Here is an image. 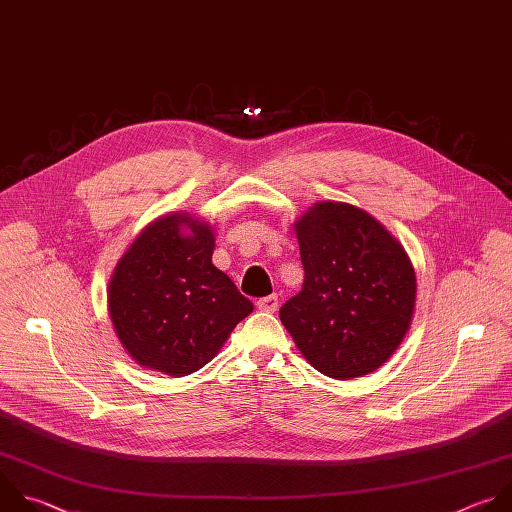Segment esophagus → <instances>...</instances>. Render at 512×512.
I'll return each instance as SVG.
<instances>
[{"instance_id":"obj_1","label":"esophagus","mask_w":512,"mask_h":512,"mask_svg":"<svg viewBox=\"0 0 512 512\" xmlns=\"http://www.w3.org/2000/svg\"><path fill=\"white\" fill-rule=\"evenodd\" d=\"M257 307H259L261 311L273 313V311H277V307H279V297H277V295H267V297H261V299L257 301Z\"/></svg>"}]
</instances>
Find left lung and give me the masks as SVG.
<instances>
[{
  "mask_svg": "<svg viewBox=\"0 0 512 512\" xmlns=\"http://www.w3.org/2000/svg\"><path fill=\"white\" fill-rule=\"evenodd\" d=\"M293 227L305 279L279 309L281 323L329 378L378 370L412 323L416 273L408 253L380 221L348 203H315Z\"/></svg>",
  "mask_w": 512,
  "mask_h": 512,
  "instance_id": "8db88e82",
  "label": "left lung"
}]
</instances>
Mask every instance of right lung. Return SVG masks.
I'll return each mask as SVG.
<instances>
[{
	"mask_svg": "<svg viewBox=\"0 0 512 512\" xmlns=\"http://www.w3.org/2000/svg\"><path fill=\"white\" fill-rule=\"evenodd\" d=\"M215 235L189 213L150 223L108 285L114 331L142 368L181 378L209 364L253 303L213 265Z\"/></svg>",
	"mask_w": 512,
	"mask_h": 512,
	"instance_id": "obj_1",
	"label": "right lung"
}]
</instances>
